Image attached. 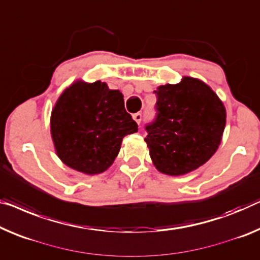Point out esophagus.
<instances>
[{"label": "esophagus", "mask_w": 260, "mask_h": 260, "mask_svg": "<svg viewBox=\"0 0 260 260\" xmlns=\"http://www.w3.org/2000/svg\"><path fill=\"white\" fill-rule=\"evenodd\" d=\"M133 119L135 120V122H137V123H140V122H141V119H142L141 113H135V114H133Z\"/></svg>", "instance_id": "esophagus-1"}]
</instances>
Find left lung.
Returning <instances> with one entry per match:
<instances>
[{"label":"left lung","mask_w":260,"mask_h":260,"mask_svg":"<svg viewBox=\"0 0 260 260\" xmlns=\"http://www.w3.org/2000/svg\"><path fill=\"white\" fill-rule=\"evenodd\" d=\"M157 117L145 138L153 165L170 176L200 168L218 149L226 123V110L204 81L183 76L180 83L154 91Z\"/></svg>","instance_id":"obj_1"}]
</instances>
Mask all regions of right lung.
Listing matches in <instances>:
<instances>
[{"label": "right lung", "mask_w": 260, "mask_h": 260, "mask_svg": "<svg viewBox=\"0 0 260 260\" xmlns=\"http://www.w3.org/2000/svg\"><path fill=\"white\" fill-rule=\"evenodd\" d=\"M57 156L86 175L104 173L113 165L123 137L138 132L125 110L123 94L106 83L78 79L57 99L50 117Z\"/></svg>", "instance_id": "add662e5"}]
</instances>
